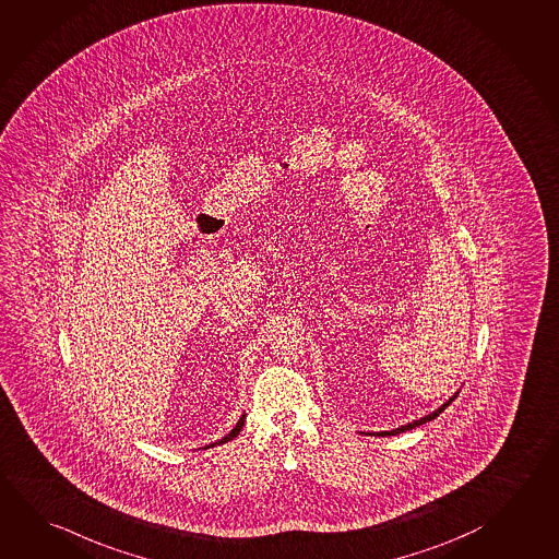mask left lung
Here are the masks:
<instances>
[{
	"instance_id": "left-lung-1",
	"label": "left lung",
	"mask_w": 559,
	"mask_h": 559,
	"mask_svg": "<svg viewBox=\"0 0 559 559\" xmlns=\"http://www.w3.org/2000/svg\"><path fill=\"white\" fill-rule=\"evenodd\" d=\"M457 397V394L453 397H449V402H445L443 406L439 407V409H436L433 414H429V416L426 417H419V419H416V421H412V424H407V426L397 427V429H392V431H380V433H376V436H397V433H404V431H409V429H414V427L421 426V424H427V421H431V419H436L443 409H445L453 400ZM370 436H374V433H370Z\"/></svg>"
}]
</instances>
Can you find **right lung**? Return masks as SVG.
Returning <instances> with one entry per match:
<instances>
[{
    "mask_svg": "<svg viewBox=\"0 0 559 559\" xmlns=\"http://www.w3.org/2000/svg\"><path fill=\"white\" fill-rule=\"evenodd\" d=\"M243 421H246V414H243V416L238 419V424H236V427H234L233 431H230L228 436L223 437V439L218 441V445H221V443H226V441H230V439H234V437L238 436V433H240V429H242ZM209 447L213 445H206V449H209Z\"/></svg>",
    "mask_w": 559,
    "mask_h": 559,
    "instance_id": "right-lung-1",
    "label": "right lung"
}]
</instances>
